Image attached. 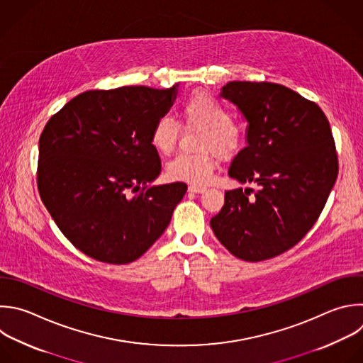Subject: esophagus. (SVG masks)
<instances>
[{"label":"esophagus","instance_id":"obj_1","mask_svg":"<svg viewBox=\"0 0 363 363\" xmlns=\"http://www.w3.org/2000/svg\"><path fill=\"white\" fill-rule=\"evenodd\" d=\"M205 189H206V188L202 186V185H189V186H188V191H189V192H194V194H202Z\"/></svg>","mask_w":363,"mask_h":363}]
</instances>
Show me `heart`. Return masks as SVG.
I'll list each match as a JSON object with an SVG mask.
<instances>
[{
    "label": "heart",
    "instance_id": "b5f03b06",
    "mask_svg": "<svg viewBox=\"0 0 363 363\" xmlns=\"http://www.w3.org/2000/svg\"><path fill=\"white\" fill-rule=\"evenodd\" d=\"M181 124L185 130H201L196 154L177 155L167 164V175L172 181L205 184L211 179L218 155L223 160L235 157L245 144V130L230 119V112L215 96L205 91L191 94L181 108ZM179 138V124L169 116H161L151 128L150 144L168 155Z\"/></svg>",
    "mask_w": 363,
    "mask_h": 363
}]
</instances>
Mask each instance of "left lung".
I'll return each instance as SVG.
<instances>
[{
  "instance_id": "1",
  "label": "left lung",
  "mask_w": 363,
  "mask_h": 363,
  "mask_svg": "<svg viewBox=\"0 0 363 363\" xmlns=\"http://www.w3.org/2000/svg\"><path fill=\"white\" fill-rule=\"evenodd\" d=\"M220 95L250 124L248 147L228 174L259 188L226 191L211 228L236 258L271 259L308 233L333 188L339 165L329 121L313 101L274 82L230 81Z\"/></svg>"
}]
</instances>
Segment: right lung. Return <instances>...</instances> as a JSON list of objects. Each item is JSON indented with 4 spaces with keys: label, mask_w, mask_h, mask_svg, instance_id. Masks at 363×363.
Here are the masks:
<instances>
[{
    "label": "right lung",
    "mask_w": 363,
    "mask_h": 363,
    "mask_svg": "<svg viewBox=\"0 0 363 363\" xmlns=\"http://www.w3.org/2000/svg\"><path fill=\"white\" fill-rule=\"evenodd\" d=\"M175 95L177 85L91 89L44 127L38 192L60 230L86 257L134 262L169 225L186 184L148 185L161 171L150 134Z\"/></svg>",
    "instance_id": "1"
}]
</instances>
